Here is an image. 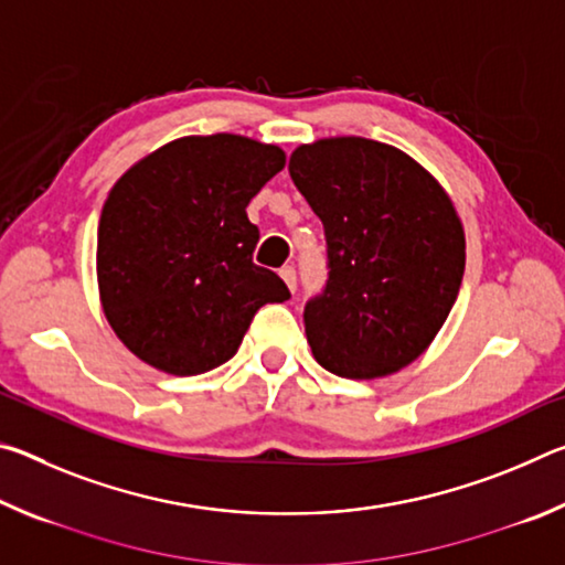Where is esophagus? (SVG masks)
<instances>
[{
	"mask_svg": "<svg viewBox=\"0 0 565 565\" xmlns=\"http://www.w3.org/2000/svg\"><path fill=\"white\" fill-rule=\"evenodd\" d=\"M279 274H281V279L286 281V286H289L291 291H296V269H294V266H284Z\"/></svg>",
	"mask_w": 565,
	"mask_h": 565,
	"instance_id": "obj_1",
	"label": "esophagus"
}]
</instances>
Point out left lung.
I'll return each instance as SVG.
<instances>
[{
	"mask_svg": "<svg viewBox=\"0 0 565 565\" xmlns=\"http://www.w3.org/2000/svg\"><path fill=\"white\" fill-rule=\"evenodd\" d=\"M321 218L329 279L306 301V339L323 369L379 379L418 359L461 289L466 238L438 181L396 147L339 137L289 159Z\"/></svg>",
	"mask_w": 565,
	"mask_h": 565,
	"instance_id": "1",
	"label": "left lung"
}]
</instances>
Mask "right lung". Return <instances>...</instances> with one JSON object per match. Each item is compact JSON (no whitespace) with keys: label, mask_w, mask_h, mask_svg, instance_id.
Listing matches in <instances>:
<instances>
[{"label":"right lung","mask_w":565,"mask_h":565,"mask_svg":"<svg viewBox=\"0 0 565 565\" xmlns=\"http://www.w3.org/2000/svg\"><path fill=\"white\" fill-rule=\"evenodd\" d=\"M286 157L236 137H184L124 174L104 202L97 276L107 321L134 356L174 376L222 366L254 313L289 289L254 264L246 206Z\"/></svg>","instance_id":"add662e5"}]
</instances>
